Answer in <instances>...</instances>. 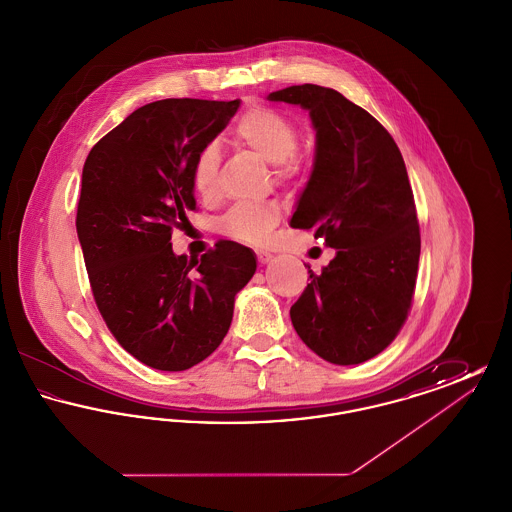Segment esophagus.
I'll return each mask as SVG.
<instances>
[{"mask_svg": "<svg viewBox=\"0 0 512 512\" xmlns=\"http://www.w3.org/2000/svg\"><path fill=\"white\" fill-rule=\"evenodd\" d=\"M257 261H259L261 265H267L268 261H272V255L267 253V251H257Z\"/></svg>", "mask_w": 512, "mask_h": 512, "instance_id": "1", "label": "esophagus"}]
</instances>
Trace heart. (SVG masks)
<instances>
[{"mask_svg": "<svg viewBox=\"0 0 512 512\" xmlns=\"http://www.w3.org/2000/svg\"><path fill=\"white\" fill-rule=\"evenodd\" d=\"M232 136L240 146L249 147L270 163L280 182H290L307 167V155L299 149V128L288 115L272 107H253L245 111L232 128ZM192 186L203 201L219 194V146L209 142L195 155ZM280 211L272 203L236 205L220 220V232L240 244H267Z\"/></svg>", "mask_w": 512, "mask_h": 512, "instance_id": "b5f03b06", "label": "heart"}]
</instances>
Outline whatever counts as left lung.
I'll list each match as a JSON object with an SVG mask.
<instances>
[{"label": "left lung", "mask_w": 512, "mask_h": 512, "mask_svg": "<svg viewBox=\"0 0 512 512\" xmlns=\"http://www.w3.org/2000/svg\"><path fill=\"white\" fill-rule=\"evenodd\" d=\"M268 99L311 115L315 167L292 226L336 249L320 274L309 270L293 328L328 363H365L395 340L413 305L420 228L405 161L390 132L332 88L290 86Z\"/></svg>", "instance_id": "obj_1"}]
</instances>
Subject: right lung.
<instances>
[{
  "instance_id": "obj_1",
  "label": "right lung",
  "mask_w": 512,
  "mask_h": 512,
  "mask_svg": "<svg viewBox=\"0 0 512 512\" xmlns=\"http://www.w3.org/2000/svg\"><path fill=\"white\" fill-rule=\"evenodd\" d=\"M240 99H161L136 109L86 157L76 232L99 313L140 363L178 372L224 340L236 293L255 274L249 247L220 240L174 255L172 230L195 211L192 165Z\"/></svg>"
}]
</instances>
